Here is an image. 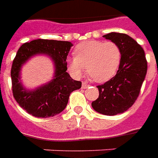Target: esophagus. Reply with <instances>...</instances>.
<instances>
[{"label":"esophagus","instance_id":"1","mask_svg":"<svg viewBox=\"0 0 158 158\" xmlns=\"http://www.w3.org/2000/svg\"><path fill=\"white\" fill-rule=\"evenodd\" d=\"M88 86H89V85H88V84H87V83H85V82L82 83V89H86Z\"/></svg>","mask_w":158,"mask_h":158}]
</instances>
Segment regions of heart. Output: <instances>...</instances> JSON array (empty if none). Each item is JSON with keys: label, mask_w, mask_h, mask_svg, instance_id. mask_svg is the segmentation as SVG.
Here are the masks:
<instances>
[{"label": "heart", "mask_w": 158, "mask_h": 158, "mask_svg": "<svg viewBox=\"0 0 158 158\" xmlns=\"http://www.w3.org/2000/svg\"><path fill=\"white\" fill-rule=\"evenodd\" d=\"M121 58V50L116 43L87 40L76 45L74 56L68 60V66L75 77L82 75L86 68L94 81L104 83L115 76Z\"/></svg>", "instance_id": "heart-1"}]
</instances>
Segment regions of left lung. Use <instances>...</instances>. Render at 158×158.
Masks as SVG:
<instances>
[{"mask_svg":"<svg viewBox=\"0 0 158 158\" xmlns=\"http://www.w3.org/2000/svg\"><path fill=\"white\" fill-rule=\"evenodd\" d=\"M103 37L118 45L122 58L116 75L97 86L99 97L91 106L97 113L113 116L124 113L135 103L146 78L147 62L142 47L128 35L112 32Z\"/></svg>","mask_w":158,"mask_h":158,"instance_id":"left-lung-1","label":"left lung"}]
</instances>
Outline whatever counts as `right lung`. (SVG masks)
<instances>
[{"mask_svg":"<svg viewBox=\"0 0 158 158\" xmlns=\"http://www.w3.org/2000/svg\"><path fill=\"white\" fill-rule=\"evenodd\" d=\"M73 44L69 41L38 39L20 46L12 62V93L19 106L37 118H49L62 113L71 92L81 88L82 83L73 79L67 72V56ZM39 55H47L54 64L53 78L35 89H28L21 80L22 66Z\"/></svg>","mask_w":158,"mask_h":158,"instance_id":"add662e5","label":"right lung"}]
</instances>
